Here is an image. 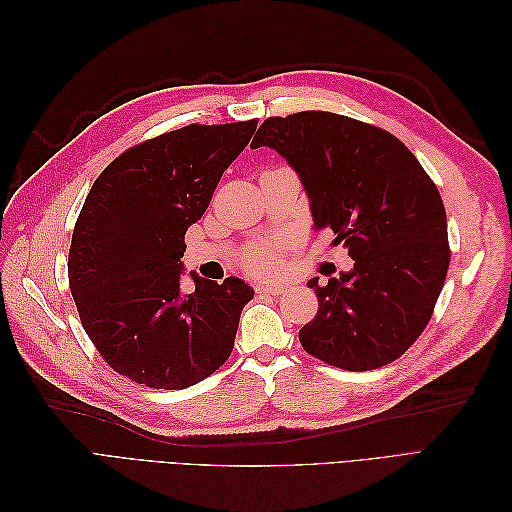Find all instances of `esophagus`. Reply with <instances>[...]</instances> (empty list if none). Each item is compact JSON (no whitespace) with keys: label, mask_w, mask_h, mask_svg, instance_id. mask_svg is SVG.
<instances>
[{"label":"esophagus","mask_w":512,"mask_h":512,"mask_svg":"<svg viewBox=\"0 0 512 512\" xmlns=\"http://www.w3.org/2000/svg\"><path fill=\"white\" fill-rule=\"evenodd\" d=\"M256 292L258 294H282L284 286L282 284H265V282H260V284H256Z\"/></svg>","instance_id":"obj_1"}]
</instances>
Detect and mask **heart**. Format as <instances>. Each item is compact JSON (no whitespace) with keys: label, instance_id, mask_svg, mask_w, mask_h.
Instances as JSON below:
<instances>
[{"label":"heart","instance_id":"1","mask_svg":"<svg viewBox=\"0 0 512 512\" xmlns=\"http://www.w3.org/2000/svg\"><path fill=\"white\" fill-rule=\"evenodd\" d=\"M243 262L250 271H254L258 275H265V273H273L277 269V254L271 245H254L245 252Z\"/></svg>","mask_w":512,"mask_h":512}]
</instances>
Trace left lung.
<instances>
[{
	"label": "left lung",
	"instance_id": "8db88e82",
	"mask_svg": "<svg viewBox=\"0 0 512 512\" xmlns=\"http://www.w3.org/2000/svg\"><path fill=\"white\" fill-rule=\"evenodd\" d=\"M258 147L288 162L314 230L331 228L354 260L327 286L307 282L318 314L299 331L301 346L348 371L399 359L427 327L451 262L438 188L399 138L344 115L271 117Z\"/></svg>",
	"mask_w": 512,
	"mask_h": 512
}]
</instances>
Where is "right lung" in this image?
I'll list each match as a JSON object with an SVG mask.
<instances>
[{
  "mask_svg": "<svg viewBox=\"0 0 512 512\" xmlns=\"http://www.w3.org/2000/svg\"><path fill=\"white\" fill-rule=\"evenodd\" d=\"M258 121L185 126L136 145L91 185L72 232L68 277L83 329L117 374L177 391L222 367L254 288L190 271L185 232L203 218L224 170Z\"/></svg>",
  "mask_w": 512,
  "mask_h": 512,
  "instance_id": "obj_1",
  "label": "right lung"
}]
</instances>
